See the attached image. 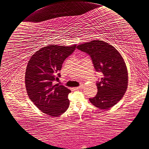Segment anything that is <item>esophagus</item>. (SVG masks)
<instances>
[{
    "label": "esophagus",
    "instance_id": "34e87169",
    "mask_svg": "<svg viewBox=\"0 0 149 149\" xmlns=\"http://www.w3.org/2000/svg\"><path fill=\"white\" fill-rule=\"evenodd\" d=\"M74 90H79V89H82L83 88V86H80V87H74Z\"/></svg>",
    "mask_w": 149,
    "mask_h": 149
}]
</instances>
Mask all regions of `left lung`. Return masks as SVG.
Masks as SVG:
<instances>
[{
	"label": "left lung",
	"mask_w": 149,
	"mask_h": 149,
	"mask_svg": "<svg viewBox=\"0 0 149 149\" xmlns=\"http://www.w3.org/2000/svg\"><path fill=\"white\" fill-rule=\"evenodd\" d=\"M77 49L89 54L95 70L102 74L97 83L98 92L89 98L95 107L107 110L123 97L128 85V73L124 59L115 47L107 42L93 40L77 46Z\"/></svg>",
	"instance_id": "left-lung-1"
}]
</instances>
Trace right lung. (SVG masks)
Segmentation results:
<instances>
[{
	"instance_id": "1",
	"label": "right lung",
	"mask_w": 149,
	"mask_h": 149,
	"mask_svg": "<svg viewBox=\"0 0 149 149\" xmlns=\"http://www.w3.org/2000/svg\"><path fill=\"white\" fill-rule=\"evenodd\" d=\"M75 47L49 45L37 51L27 64L25 87L28 97L40 111L51 116H60L69 107L71 91L54 81L59 80L62 64Z\"/></svg>"
}]
</instances>
